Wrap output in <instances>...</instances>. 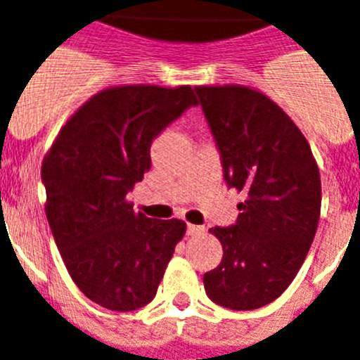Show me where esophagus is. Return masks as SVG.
Instances as JSON below:
<instances>
[{"instance_id": "obj_1", "label": "esophagus", "mask_w": 360, "mask_h": 360, "mask_svg": "<svg viewBox=\"0 0 360 360\" xmlns=\"http://www.w3.org/2000/svg\"><path fill=\"white\" fill-rule=\"evenodd\" d=\"M204 234V226L188 225V236H200Z\"/></svg>"}]
</instances>
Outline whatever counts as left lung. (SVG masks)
Listing matches in <instances>:
<instances>
[{
    "instance_id": "obj_1",
    "label": "left lung",
    "mask_w": 360,
    "mask_h": 360,
    "mask_svg": "<svg viewBox=\"0 0 360 360\" xmlns=\"http://www.w3.org/2000/svg\"><path fill=\"white\" fill-rule=\"evenodd\" d=\"M229 188L245 195L234 226L210 229L223 260L204 273L214 303L255 310L288 288L314 240L321 180L309 141L281 105L245 85L195 87Z\"/></svg>"
}]
</instances>
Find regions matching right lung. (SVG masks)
I'll use <instances>...</instances> for the list:
<instances>
[{
    "mask_svg": "<svg viewBox=\"0 0 360 360\" xmlns=\"http://www.w3.org/2000/svg\"><path fill=\"white\" fill-rule=\"evenodd\" d=\"M191 85H117L66 120L42 160L46 217L68 275L91 301L130 312L150 303L180 219L134 212L128 191L150 171L154 137L197 105Z\"/></svg>",
    "mask_w": 360,
    "mask_h": 360,
    "instance_id": "right-lung-1",
    "label": "right lung"
}]
</instances>
